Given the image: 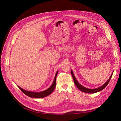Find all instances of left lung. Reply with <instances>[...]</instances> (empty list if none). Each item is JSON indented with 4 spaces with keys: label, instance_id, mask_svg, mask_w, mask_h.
Masks as SVG:
<instances>
[{
    "label": "left lung",
    "instance_id": "obj_1",
    "mask_svg": "<svg viewBox=\"0 0 121 121\" xmlns=\"http://www.w3.org/2000/svg\"><path fill=\"white\" fill-rule=\"evenodd\" d=\"M71 75L72 76V77H73V78L75 84L76 85V86H77V88L80 91H82V92H86V93H95L98 92L99 91H100L103 90V89H104L106 87V86H107V85L108 84V83H109V81H110L112 77V75L113 72H112V73L111 75V76L108 79V80L104 84H103V85H102L101 86H100V87H99L98 88L95 89H88L87 88H85V87H83V86H82L80 84H79L78 83V82L76 78H75V76H74V75L73 74L72 70H71Z\"/></svg>",
    "mask_w": 121,
    "mask_h": 121
}]
</instances>
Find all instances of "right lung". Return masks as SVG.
<instances>
[{"instance_id": "add662e5", "label": "right lung", "mask_w": 121, "mask_h": 121, "mask_svg": "<svg viewBox=\"0 0 121 121\" xmlns=\"http://www.w3.org/2000/svg\"><path fill=\"white\" fill-rule=\"evenodd\" d=\"M58 74V71H57L55 77V78L54 79L53 82L52 84V85L50 86V87L48 88L47 90L45 91H41V92H32V91H26L20 87H19V86L17 85V86L19 87V88L28 97H30V98H44L45 97H46L48 95H49L50 94L52 93V92L54 91V90L55 89L56 86V76Z\"/></svg>"}]
</instances>
